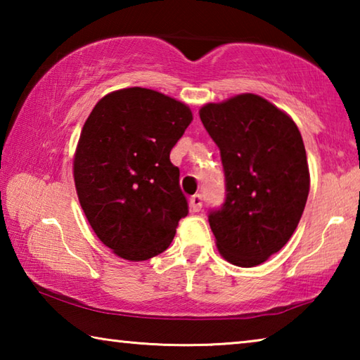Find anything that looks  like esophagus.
Instances as JSON below:
<instances>
[{"label":"esophagus","instance_id":"esophagus-1","mask_svg":"<svg viewBox=\"0 0 360 360\" xmlns=\"http://www.w3.org/2000/svg\"><path fill=\"white\" fill-rule=\"evenodd\" d=\"M202 206H203V197H202V195L195 193L193 197H191V208L193 211H200V210H202Z\"/></svg>","mask_w":360,"mask_h":360}]
</instances>
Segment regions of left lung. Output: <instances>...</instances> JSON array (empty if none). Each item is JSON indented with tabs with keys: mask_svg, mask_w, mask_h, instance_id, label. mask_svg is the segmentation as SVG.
Segmentation results:
<instances>
[{
	"mask_svg": "<svg viewBox=\"0 0 360 360\" xmlns=\"http://www.w3.org/2000/svg\"><path fill=\"white\" fill-rule=\"evenodd\" d=\"M221 150L225 203L210 227L222 257L255 266L283 249L303 214L309 192L307 150L290 115L259 95L241 94L200 108Z\"/></svg>",
	"mask_w": 360,
	"mask_h": 360,
	"instance_id": "obj_1",
	"label": "left lung"
}]
</instances>
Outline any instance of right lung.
<instances>
[{
  "label": "right lung",
  "mask_w": 360,
  "mask_h": 360,
  "mask_svg": "<svg viewBox=\"0 0 360 360\" xmlns=\"http://www.w3.org/2000/svg\"><path fill=\"white\" fill-rule=\"evenodd\" d=\"M192 119L184 103L130 87L103 96L85 120L72 160L77 198L95 235L119 257L163 252L187 216L169 152Z\"/></svg>",
  "instance_id": "obj_1"
}]
</instances>
